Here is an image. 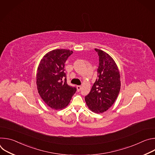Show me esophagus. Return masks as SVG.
Masks as SVG:
<instances>
[{"instance_id":"1","label":"esophagus","mask_w":155,"mask_h":155,"mask_svg":"<svg viewBox=\"0 0 155 155\" xmlns=\"http://www.w3.org/2000/svg\"><path fill=\"white\" fill-rule=\"evenodd\" d=\"M77 89L78 91H80L81 89V86H77Z\"/></svg>"}]
</instances>
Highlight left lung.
Returning <instances> with one entry per match:
<instances>
[{
    "mask_svg": "<svg viewBox=\"0 0 155 155\" xmlns=\"http://www.w3.org/2000/svg\"><path fill=\"white\" fill-rule=\"evenodd\" d=\"M99 55L97 78L84 99L92 112L103 113L111 107L120 91V75L114 59L105 51L95 48Z\"/></svg>",
    "mask_w": 155,
    "mask_h": 155,
    "instance_id": "8db88e82",
    "label": "left lung"
}]
</instances>
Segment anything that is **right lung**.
I'll list each match as a JSON object with an SVG mask.
<instances>
[{"instance_id": "right-lung-1", "label": "right lung", "mask_w": 155, "mask_h": 155, "mask_svg": "<svg viewBox=\"0 0 155 155\" xmlns=\"http://www.w3.org/2000/svg\"><path fill=\"white\" fill-rule=\"evenodd\" d=\"M72 53L69 50H53L43 57L38 65L36 77L38 93L51 108L67 107L77 91L75 87L68 84L64 72L65 62Z\"/></svg>"}]
</instances>
